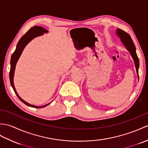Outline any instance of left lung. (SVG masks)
<instances>
[{"label": "left lung", "instance_id": "left-lung-1", "mask_svg": "<svg viewBox=\"0 0 148 148\" xmlns=\"http://www.w3.org/2000/svg\"><path fill=\"white\" fill-rule=\"evenodd\" d=\"M117 34L121 39L122 42L126 47V48L130 51V55L134 58V60L135 62V65H136L137 73L139 77V60L136 53V46H135L134 43L133 42L132 39L130 36L125 32L123 30H121V29H118L117 30Z\"/></svg>", "mask_w": 148, "mask_h": 148}]
</instances>
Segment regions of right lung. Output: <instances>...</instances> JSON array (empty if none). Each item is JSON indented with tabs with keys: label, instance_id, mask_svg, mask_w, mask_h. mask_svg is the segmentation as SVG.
Returning a JSON list of instances; mask_svg holds the SVG:
<instances>
[{
	"label": "right lung",
	"instance_id": "obj_1",
	"mask_svg": "<svg viewBox=\"0 0 148 148\" xmlns=\"http://www.w3.org/2000/svg\"><path fill=\"white\" fill-rule=\"evenodd\" d=\"M46 32H48V30H46V29H45L44 28H42L41 27L34 26V27L31 28L30 30H28L27 32L21 37V38L18 41V42L17 44V46H16V48L14 52L12 54L11 58V69H10V72H9V79H10L11 85L12 87V88H13L16 95H17L19 99H20L22 102L24 103L25 104H26L28 106L32 107V108H45V107L49 105L50 103H48V104H46L45 106H36L30 105V103L26 102L25 101H24L23 99H21L20 98V97L18 95V94L17 93L16 91V89H15L14 86V83H13V77H14L16 64L18 60L19 59V58H20V56L21 54L22 51H23V50L25 47V46L27 45V44L29 43L32 39H34V37H36L37 36H41L44 33H46Z\"/></svg>",
	"mask_w": 148,
	"mask_h": 148
}]
</instances>
